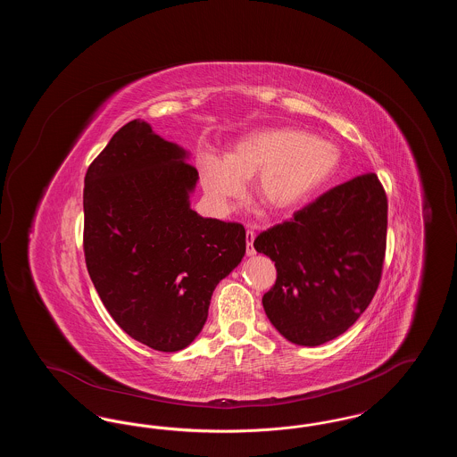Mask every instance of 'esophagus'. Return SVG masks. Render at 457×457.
Returning <instances> with one entry per match:
<instances>
[{
    "mask_svg": "<svg viewBox=\"0 0 457 457\" xmlns=\"http://www.w3.org/2000/svg\"><path fill=\"white\" fill-rule=\"evenodd\" d=\"M253 239H255V233L252 229L246 231V257H253L257 252L253 248Z\"/></svg>",
    "mask_w": 457,
    "mask_h": 457,
    "instance_id": "34e87169",
    "label": "esophagus"
}]
</instances>
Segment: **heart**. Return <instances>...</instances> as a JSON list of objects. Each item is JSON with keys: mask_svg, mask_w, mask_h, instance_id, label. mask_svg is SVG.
<instances>
[{"mask_svg": "<svg viewBox=\"0 0 457 457\" xmlns=\"http://www.w3.org/2000/svg\"><path fill=\"white\" fill-rule=\"evenodd\" d=\"M339 151L324 138L295 129L253 131L239 138L229 155L205 153L198 161L202 187L219 209L253 179V195L272 214L298 209L334 174Z\"/></svg>", "mask_w": 457, "mask_h": 457, "instance_id": "b5f03b06", "label": "heart"}]
</instances>
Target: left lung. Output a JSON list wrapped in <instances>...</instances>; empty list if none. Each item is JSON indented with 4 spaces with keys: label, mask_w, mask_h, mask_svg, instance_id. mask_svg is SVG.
<instances>
[{
    "label": "left lung",
    "mask_w": 457,
    "mask_h": 457,
    "mask_svg": "<svg viewBox=\"0 0 457 457\" xmlns=\"http://www.w3.org/2000/svg\"><path fill=\"white\" fill-rule=\"evenodd\" d=\"M387 196L373 173L328 190L253 246L276 262L262 298L267 319L289 343L320 346L367 310L382 274Z\"/></svg>",
    "instance_id": "obj_1"
}]
</instances>
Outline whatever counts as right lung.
<instances>
[{"mask_svg":"<svg viewBox=\"0 0 457 457\" xmlns=\"http://www.w3.org/2000/svg\"><path fill=\"white\" fill-rule=\"evenodd\" d=\"M188 157L147 121L131 120L88 166L84 187L94 287L130 337L164 353L194 343L216 286L246 250L241 224L190 207L198 173Z\"/></svg>","mask_w":457,"mask_h":457,"instance_id":"obj_1","label":"right lung"}]
</instances>
